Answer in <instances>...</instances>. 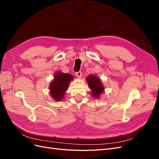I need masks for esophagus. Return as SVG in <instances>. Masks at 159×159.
Returning <instances> with one entry per match:
<instances>
[{
    "label": "esophagus",
    "instance_id": "1",
    "mask_svg": "<svg viewBox=\"0 0 159 159\" xmlns=\"http://www.w3.org/2000/svg\"><path fill=\"white\" fill-rule=\"evenodd\" d=\"M75 75L77 77H78V78H81V76H82V73H81V71H78L75 73Z\"/></svg>",
    "mask_w": 159,
    "mask_h": 159
}]
</instances>
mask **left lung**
Listing matches in <instances>:
<instances>
[{
    "instance_id": "8db88e82",
    "label": "left lung",
    "mask_w": 159,
    "mask_h": 159,
    "mask_svg": "<svg viewBox=\"0 0 159 159\" xmlns=\"http://www.w3.org/2000/svg\"><path fill=\"white\" fill-rule=\"evenodd\" d=\"M89 88L92 91L91 95L93 97L98 98L104 89L103 86L101 83L100 80L95 75H89L87 78Z\"/></svg>"
}]
</instances>
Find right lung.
I'll list each match as a JSON object with an SVG mask.
<instances>
[{
    "instance_id": "obj_1",
    "label": "right lung",
    "mask_w": 159,
    "mask_h": 159,
    "mask_svg": "<svg viewBox=\"0 0 159 159\" xmlns=\"http://www.w3.org/2000/svg\"><path fill=\"white\" fill-rule=\"evenodd\" d=\"M72 79L73 76L70 74L57 72L50 87L52 97L56 101L61 100Z\"/></svg>"
}]
</instances>
